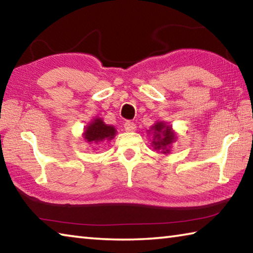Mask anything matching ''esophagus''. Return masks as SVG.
I'll list each match as a JSON object with an SVG mask.
<instances>
[{
	"label": "esophagus",
	"mask_w": 253,
	"mask_h": 253,
	"mask_svg": "<svg viewBox=\"0 0 253 253\" xmlns=\"http://www.w3.org/2000/svg\"><path fill=\"white\" fill-rule=\"evenodd\" d=\"M124 127H125V130L126 131H134L135 129H136V125L134 123H131V122H126L125 123V125H124Z\"/></svg>",
	"instance_id": "obj_1"
}]
</instances>
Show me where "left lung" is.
<instances>
[{
	"label": "left lung",
	"instance_id": "8db88e82",
	"mask_svg": "<svg viewBox=\"0 0 253 253\" xmlns=\"http://www.w3.org/2000/svg\"><path fill=\"white\" fill-rule=\"evenodd\" d=\"M148 135L152 136V147L154 151L160 152L164 155L169 154L173 143L176 142L177 135L173 127L166 122H156L147 130Z\"/></svg>",
	"mask_w": 253,
	"mask_h": 253
}]
</instances>
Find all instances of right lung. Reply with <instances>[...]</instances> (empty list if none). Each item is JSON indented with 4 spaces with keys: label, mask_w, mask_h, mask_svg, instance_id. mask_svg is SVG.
<instances>
[{
    "label": "right lung",
    "mask_w": 253,
    "mask_h": 253,
    "mask_svg": "<svg viewBox=\"0 0 253 253\" xmlns=\"http://www.w3.org/2000/svg\"><path fill=\"white\" fill-rule=\"evenodd\" d=\"M117 130L113 125H107L104 119L95 117L84 127L83 137L89 145H98L104 142H110L116 136Z\"/></svg>",
    "instance_id": "obj_1"
}]
</instances>
